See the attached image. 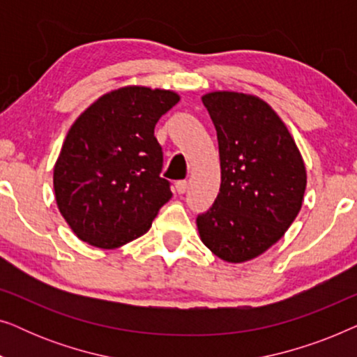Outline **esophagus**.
Returning a JSON list of instances; mask_svg holds the SVG:
<instances>
[{"mask_svg": "<svg viewBox=\"0 0 357 357\" xmlns=\"http://www.w3.org/2000/svg\"><path fill=\"white\" fill-rule=\"evenodd\" d=\"M187 188H188L187 180H178V182L175 183V190H177V193H180V195H183L185 192H187Z\"/></svg>", "mask_w": 357, "mask_h": 357, "instance_id": "esophagus-1", "label": "esophagus"}]
</instances>
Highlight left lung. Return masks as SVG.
<instances>
[{
    "label": "left lung",
    "mask_w": 357,
    "mask_h": 357,
    "mask_svg": "<svg viewBox=\"0 0 357 357\" xmlns=\"http://www.w3.org/2000/svg\"><path fill=\"white\" fill-rule=\"evenodd\" d=\"M218 133L221 188L197 218L202 242L243 263L280 241L301 211L304 160L289 130L260 97L216 91L202 97Z\"/></svg>",
    "instance_id": "1"
}]
</instances>
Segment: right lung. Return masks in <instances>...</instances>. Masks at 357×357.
Returning a JSON list of instances; mask_svg holds the SVG:
<instances>
[{
    "mask_svg": "<svg viewBox=\"0 0 357 357\" xmlns=\"http://www.w3.org/2000/svg\"><path fill=\"white\" fill-rule=\"evenodd\" d=\"M180 100L174 91L125 86L99 97L68 131L53 188L61 216L77 238L116 248L149 231L172 198L160 177V116Z\"/></svg>",
    "mask_w": 357,
    "mask_h": 357,
    "instance_id": "right-lung-1",
    "label": "right lung"
}]
</instances>
